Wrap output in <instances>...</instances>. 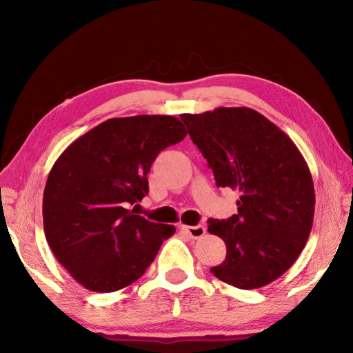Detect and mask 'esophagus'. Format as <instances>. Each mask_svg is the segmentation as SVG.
Wrapping results in <instances>:
<instances>
[{
  "label": "esophagus",
  "instance_id": "esophagus-1",
  "mask_svg": "<svg viewBox=\"0 0 353 353\" xmlns=\"http://www.w3.org/2000/svg\"><path fill=\"white\" fill-rule=\"evenodd\" d=\"M182 230L187 232V234L193 238V240H198L202 235L205 234V227L204 225H182Z\"/></svg>",
  "mask_w": 353,
  "mask_h": 353
}]
</instances>
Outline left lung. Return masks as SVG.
<instances>
[{
	"instance_id": "1",
	"label": "left lung",
	"mask_w": 353,
	"mask_h": 353,
	"mask_svg": "<svg viewBox=\"0 0 353 353\" xmlns=\"http://www.w3.org/2000/svg\"><path fill=\"white\" fill-rule=\"evenodd\" d=\"M181 118L216 187L240 193L236 214L208 219V232L227 248L212 274L240 290L270 285L294 265L312 232L314 187L305 159L282 129L249 107Z\"/></svg>"
}]
</instances>
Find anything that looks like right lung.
<instances>
[{
    "instance_id": "add662e5",
    "label": "right lung",
    "mask_w": 353,
    "mask_h": 353,
    "mask_svg": "<svg viewBox=\"0 0 353 353\" xmlns=\"http://www.w3.org/2000/svg\"><path fill=\"white\" fill-rule=\"evenodd\" d=\"M185 135L176 117L110 118L71 143L52 165L43 191L46 241L83 288H126L176 232L134 214L130 205L148 194L155 157Z\"/></svg>"
}]
</instances>
